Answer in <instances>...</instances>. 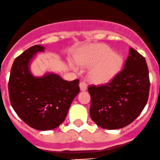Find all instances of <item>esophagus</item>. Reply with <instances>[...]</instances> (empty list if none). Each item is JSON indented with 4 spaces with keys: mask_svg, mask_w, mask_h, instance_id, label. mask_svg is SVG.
<instances>
[{
    "mask_svg": "<svg viewBox=\"0 0 160 160\" xmlns=\"http://www.w3.org/2000/svg\"><path fill=\"white\" fill-rule=\"evenodd\" d=\"M80 90H82V91H84V90H86L87 89H88V84H87V83H85L84 82H80Z\"/></svg>",
    "mask_w": 160,
    "mask_h": 160,
    "instance_id": "34e87169",
    "label": "esophagus"
}]
</instances>
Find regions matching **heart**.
Listing matches in <instances>:
<instances>
[{
  "label": "heart",
  "instance_id": "1",
  "mask_svg": "<svg viewBox=\"0 0 160 160\" xmlns=\"http://www.w3.org/2000/svg\"><path fill=\"white\" fill-rule=\"evenodd\" d=\"M76 60L83 67L91 65L88 76L90 81L96 84L111 81L118 73L123 64V58L120 54L113 52L110 47L103 44L87 46L77 53Z\"/></svg>",
  "mask_w": 160,
  "mask_h": 160
}]
</instances>
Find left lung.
<instances>
[{
	"label": "left lung",
	"instance_id": "left-lung-1",
	"mask_svg": "<svg viewBox=\"0 0 160 160\" xmlns=\"http://www.w3.org/2000/svg\"><path fill=\"white\" fill-rule=\"evenodd\" d=\"M149 70L145 58L129 48L125 67L108 83L91 85L90 115L104 129L124 128L144 109L149 93Z\"/></svg>",
	"mask_w": 160,
	"mask_h": 160
}]
</instances>
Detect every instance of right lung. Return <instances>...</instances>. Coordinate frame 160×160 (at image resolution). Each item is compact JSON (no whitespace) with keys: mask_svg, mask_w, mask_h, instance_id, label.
<instances>
[{"mask_svg":"<svg viewBox=\"0 0 160 160\" xmlns=\"http://www.w3.org/2000/svg\"><path fill=\"white\" fill-rule=\"evenodd\" d=\"M42 46H32L14 59L8 81L10 102L24 122L37 130L57 128L63 122L72 100L80 92L79 80H64L57 74L35 77L29 63Z\"/></svg>","mask_w":160,"mask_h":160,"instance_id":"1","label":"right lung"}]
</instances>
